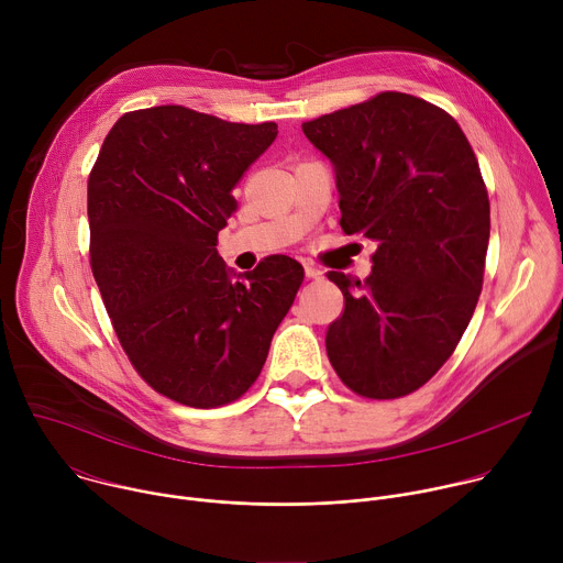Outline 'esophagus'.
Segmentation results:
<instances>
[{
	"mask_svg": "<svg viewBox=\"0 0 563 563\" xmlns=\"http://www.w3.org/2000/svg\"><path fill=\"white\" fill-rule=\"evenodd\" d=\"M320 276H323V272H320L318 267L305 265V278H307V280H316V278H320Z\"/></svg>",
	"mask_w": 563,
	"mask_h": 563,
	"instance_id": "obj_1",
	"label": "esophagus"
}]
</instances>
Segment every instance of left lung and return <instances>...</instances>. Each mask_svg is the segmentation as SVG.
I'll use <instances>...</instances> for the list:
<instances>
[{"mask_svg": "<svg viewBox=\"0 0 563 563\" xmlns=\"http://www.w3.org/2000/svg\"><path fill=\"white\" fill-rule=\"evenodd\" d=\"M302 133L334 167L343 231L376 243L365 283L328 274L345 296L330 363L361 396H406L452 356L484 285L490 202L474 151L443 109L394 91Z\"/></svg>", "mask_w": 563, "mask_h": 563, "instance_id": "1", "label": "left lung"}]
</instances>
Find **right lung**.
Returning a JSON list of instances; mask_svg holds the SVG:
<instances>
[{
	"label": "right lung",
	"instance_id": "obj_1",
	"mask_svg": "<svg viewBox=\"0 0 563 563\" xmlns=\"http://www.w3.org/2000/svg\"><path fill=\"white\" fill-rule=\"evenodd\" d=\"M276 135V122L151 107L113 124L89 176L91 269L113 330L137 374L183 406L252 387L302 283L289 256L235 274L216 252L231 189Z\"/></svg>",
	"mask_w": 563,
	"mask_h": 563
}]
</instances>
